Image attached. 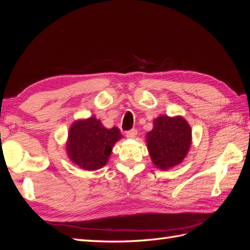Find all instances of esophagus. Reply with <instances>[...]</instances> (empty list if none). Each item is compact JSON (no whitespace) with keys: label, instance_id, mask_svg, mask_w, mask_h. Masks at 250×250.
I'll return each instance as SVG.
<instances>
[{"label":"esophagus","instance_id":"esophagus-1","mask_svg":"<svg viewBox=\"0 0 250 250\" xmlns=\"http://www.w3.org/2000/svg\"><path fill=\"white\" fill-rule=\"evenodd\" d=\"M137 134H138L137 129H131V130L126 132V137L129 138V139H134L135 137H137Z\"/></svg>","mask_w":250,"mask_h":250}]
</instances>
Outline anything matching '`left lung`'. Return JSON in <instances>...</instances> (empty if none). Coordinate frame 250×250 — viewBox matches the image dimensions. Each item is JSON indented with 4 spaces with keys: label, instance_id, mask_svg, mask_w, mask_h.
<instances>
[{
    "label": "left lung",
    "instance_id": "8db88e82",
    "mask_svg": "<svg viewBox=\"0 0 250 250\" xmlns=\"http://www.w3.org/2000/svg\"><path fill=\"white\" fill-rule=\"evenodd\" d=\"M147 149L152 164L161 170L176 167L186 158L192 144V129L181 116L162 115L153 121L146 134Z\"/></svg>",
    "mask_w": 250,
    "mask_h": 250
}]
</instances>
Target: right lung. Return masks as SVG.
Instances as JSON below:
<instances>
[{"mask_svg": "<svg viewBox=\"0 0 250 250\" xmlns=\"http://www.w3.org/2000/svg\"><path fill=\"white\" fill-rule=\"evenodd\" d=\"M123 138L118 127H104L96 117L80 119L71 125L66 154L82 170L95 171L108 162L115 144Z\"/></svg>", "mask_w": 250, "mask_h": 250, "instance_id": "obj_1", "label": "right lung"}]
</instances>
